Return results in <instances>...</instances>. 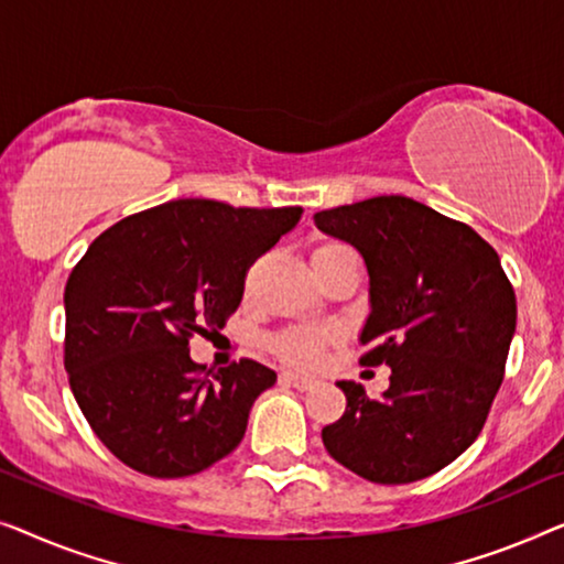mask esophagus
<instances>
[{"label":"esophagus","instance_id":"34e87169","mask_svg":"<svg viewBox=\"0 0 564 564\" xmlns=\"http://www.w3.org/2000/svg\"><path fill=\"white\" fill-rule=\"evenodd\" d=\"M281 383L299 388V391H312V388H314V378H306V376H299V372L285 370V372H281Z\"/></svg>","mask_w":564,"mask_h":564}]
</instances>
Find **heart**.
I'll use <instances>...</instances> for the list:
<instances>
[{
	"label": "heart",
	"instance_id": "1",
	"mask_svg": "<svg viewBox=\"0 0 564 564\" xmlns=\"http://www.w3.org/2000/svg\"><path fill=\"white\" fill-rule=\"evenodd\" d=\"M345 252L352 250L343 242H324L314 250L312 263L335 256H345ZM332 337H335V332L329 327H319V324H296V327L283 329L271 339V350L279 355L283 362L296 365V368H312L314 362H319L324 347L332 343Z\"/></svg>",
	"mask_w": 564,
	"mask_h": 564
}]
</instances>
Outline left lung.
Wrapping results in <instances>:
<instances>
[{
  "mask_svg": "<svg viewBox=\"0 0 564 564\" xmlns=\"http://www.w3.org/2000/svg\"><path fill=\"white\" fill-rule=\"evenodd\" d=\"M355 245L370 273L365 365H388L370 399L339 380L347 409L322 442L347 470L380 486L440 473L478 440L503 383L517 293L498 252L467 227L406 196H376L314 214Z\"/></svg>",
  "mask_w": 564,
  "mask_h": 564,
  "instance_id": "left-lung-1",
  "label": "left lung"
}]
</instances>
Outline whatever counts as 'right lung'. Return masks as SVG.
<instances>
[{
	"instance_id": "1",
	"label": "right lung",
	"mask_w": 564,
	"mask_h": 564,
	"mask_svg": "<svg viewBox=\"0 0 564 564\" xmlns=\"http://www.w3.org/2000/svg\"><path fill=\"white\" fill-rule=\"evenodd\" d=\"M301 214L169 202L105 229L74 265L63 365L86 422L127 467L186 478L242 442L252 401L275 372L248 358L206 370L188 339L225 327L250 265Z\"/></svg>"
}]
</instances>
